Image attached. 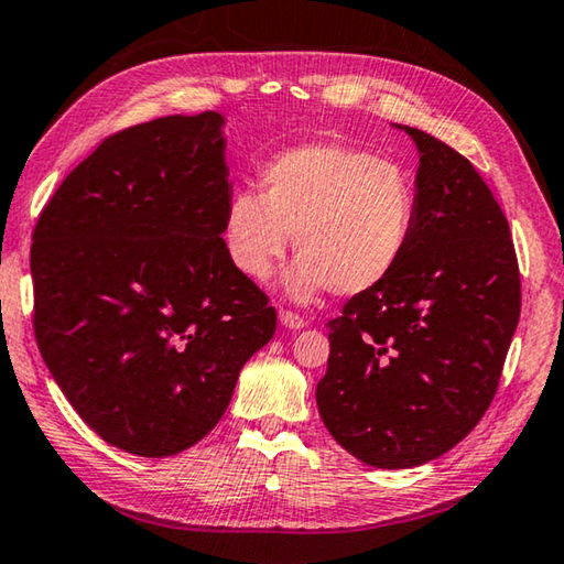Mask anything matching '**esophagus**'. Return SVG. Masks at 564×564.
<instances>
[{"instance_id": "1", "label": "esophagus", "mask_w": 564, "mask_h": 564, "mask_svg": "<svg viewBox=\"0 0 564 564\" xmlns=\"http://www.w3.org/2000/svg\"><path fill=\"white\" fill-rule=\"evenodd\" d=\"M280 322L286 328H304L306 326V318L300 316L296 312H290V310H280Z\"/></svg>"}]
</instances>
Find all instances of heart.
<instances>
[{
    "instance_id": "1",
    "label": "heart",
    "mask_w": 564,
    "mask_h": 564,
    "mask_svg": "<svg viewBox=\"0 0 564 564\" xmlns=\"http://www.w3.org/2000/svg\"><path fill=\"white\" fill-rule=\"evenodd\" d=\"M260 191L240 188L223 218L232 268L268 282L292 246L300 260L286 292L310 300L373 292L408 258L417 223V191L390 159L338 142H302L260 166Z\"/></svg>"
}]
</instances>
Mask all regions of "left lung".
Returning a JSON list of instances; mask_svg holds the SVG:
<instances>
[{
	"instance_id": "1",
	"label": "left lung",
	"mask_w": 564,
	"mask_h": 564,
	"mask_svg": "<svg viewBox=\"0 0 564 564\" xmlns=\"http://www.w3.org/2000/svg\"><path fill=\"white\" fill-rule=\"evenodd\" d=\"M417 223L408 258L328 322L318 414L378 469H410L469 434L501 380L520 316L511 228L469 159L414 127Z\"/></svg>"
}]
</instances>
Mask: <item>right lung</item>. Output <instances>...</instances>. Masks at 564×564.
Segmentation results:
<instances>
[{"instance_id": "right-lung-1", "label": "right lung", "mask_w": 564, "mask_h": 564, "mask_svg": "<svg viewBox=\"0 0 564 564\" xmlns=\"http://www.w3.org/2000/svg\"><path fill=\"white\" fill-rule=\"evenodd\" d=\"M220 124L172 115L105 137L31 236L41 356L83 422L137 456L204 440L278 326L223 248Z\"/></svg>"}]
</instances>
